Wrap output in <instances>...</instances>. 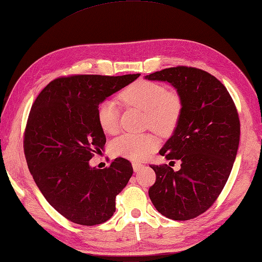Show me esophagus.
<instances>
[{"mask_svg": "<svg viewBox=\"0 0 262 262\" xmlns=\"http://www.w3.org/2000/svg\"><path fill=\"white\" fill-rule=\"evenodd\" d=\"M143 166H144V165H143V164H141V163L133 162V169H134V171H135V172H138L139 169H141Z\"/></svg>", "mask_w": 262, "mask_h": 262, "instance_id": "obj_1", "label": "esophagus"}]
</instances>
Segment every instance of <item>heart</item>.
Listing matches in <instances>:
<instances>
[{"instance_id": "1", "label": "heart", "mask_w": 262, "mask_h": 262, "mask_svg": "<svg viewBox=\"0 0 262 262\" xmlns=\"http://www.w3.org/2000/svg\"><path fill=\"white\" fill-rule=\"evenodd\" d=\"M120 99L127 105L144 111L147 124L160 133L174 128L183 107L181 96L176 91L167 90L162 83L147 80L130 84L120 94ZM97 120L100 128L107 134L113 135L118 130L119 111L115 100L105 99L99 103ZM157 147L159 141L151 134H124L111 145L115 155L129 160H144Z\"/></svg>"}]
</instances>
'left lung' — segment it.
Returning <instances> with one entry per match:
<instances>
[{
	"label": "left lung",
	"mask_w": 262,
	"mask_h": 262,
	"mask_svg": "<svg viewBox=\"0 0 262 262\" xmlns=\"http://www.w3.org/2000/svg\"><path fill=\"white\" fill-rule=\"evenodd\" d=\"M145 79L169 82L183 103L173 135L160 150L166 160H179L181 168L150 165L156 181L148 195L164 216L191 220L215 202L227 183L239 147V115L223 83L204 70L179 66Z\"/></svg>",
	"instance_id": "obj_1"
}]
</instances>
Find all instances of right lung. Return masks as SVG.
Returning a JSON list of instances; mask_svg holds the SVG:
<instances>
[{
  "label": "right lung",
  "mask_w": 262,
  "mask_h": 262,
  "mask_svg": "<svg viewBox=\"0 0 262 262\" xmlns=\"http://www.w3.org/2000/svg\"><path fill=\"white\" fill-rule=\"evenodd\" d=\"M138 77H60L31 107L23 141L28 167L46 200L71 222L96 226L109 220L117 194L132 178V164L123 157L102 169L89 161L106 144L98 105Z\"/></svg>",
  "instance_id": "1"
}]
</instances>
